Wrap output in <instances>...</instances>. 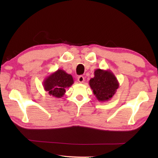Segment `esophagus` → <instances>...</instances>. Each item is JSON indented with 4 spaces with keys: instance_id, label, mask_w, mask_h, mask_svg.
<instances>
[{
    "instance_id": "34e87169",
    "label": "esophagus",
    "mask_w": 158,
    "mask_h": 158,
    "mask_svg": "<svg viewBox=\"0 0 158 158\" xmlns=\"http://www.w3.org/2000/svg\"><path fill=\"white\" fill-rule=\"evenodd\" d=\"M84 81H85V78H84V77H83V76H79V77H78V81L79 82V83H83L84 82Z\"/></svg>"
}]
</instances>
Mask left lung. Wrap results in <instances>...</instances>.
Returning a JSON list of instances; mask_svg holds the SVG:
<instances>
[{
  "label": "left lung",
  "instance_id": "8db88e82",
  "mask_svg": "<svg viewBox=\"0 0 158 158\" xmlns=\"http://www.w3.org/2000/svg\"><path fill=\"white\" fill-rule=\"evenodd\" d=\"M89 84L100 102H106L111 99L119 86L112 71L100 69L95 70L94 77L89 80Z\"/></svg>",
  "mask_w": 158,
  "mask_h": 158
}]
</instances>
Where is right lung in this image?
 <instances>
[{
    "label": "right lung",
    "mask_w": 158,
    "mask_h": 158,
    "mask_svg": "<svg viewBox=\"0 0 158 158\" xmlns=\"http://www.w3.org/2000/svg\"><path fill=\"white\" fill-rule=\"evenodd\" d=\"M73 83L71 75L66 73L64 70L58 69L46 77L43 82V85L50 96L60 98L65 94L66 89Z\"/></svg>",
    "instance_id": "obj_1"
}]
</instances>
